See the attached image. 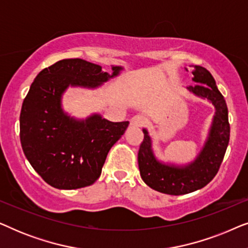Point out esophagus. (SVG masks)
Returning <instances> with one entry per match:
<instances>
[{"label":"esophagus","instance_id":"1","mask_svg":"<svg viewBox=\"0 0 248 248\" xmlns=\"http://www.w3.org/2000/svg\"><path fill=\"white\" fill-rule=\"evenodd\" d=\"M130 123L132 126H137V127H141L143 126V125L145 124V120L144 117L140 116V115H137V116H133L131 118Z\"/></svg>","mask_w":248,"mask_h":248}]
</instances>
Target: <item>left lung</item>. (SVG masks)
<instances>
[{
    "label": "left lung",
    "mask_w": 248,
    "mask_h": 248,
    "mask_svg": "<svg viewBox=\"0 0 248 248\" xmlns=\"http://www.w3.org/2000/svg\"><path fill=\"white\" fill-rule=\"evenodd\" d=\"M192 74L196 84L189 86L188 90L196 96L206 98L216 107L211 131L201 154L193 164L184 168L162 165L155 158L147 130H143L144 139L138 154L139 169L143 182L155 191L169 195L187 194L208 185L218 172L229 143L228 108L212 74L199 65L194 66Z\"/></svg>",
    "instance_id": "obj_1"
}]
</instances>
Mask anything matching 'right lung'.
I'll list each match as a JSON object with an SVG mask.
<instances>
[{
    "label": "right lung",
    "mask_w": 248,
    "mask_h": 248,
    "mask_svg": "<svg viewBox=\"0 0 248 248\" xmlns=\"http://www.w3.org/2000/svg\"><path fill=\"white\" fill-rule=\"evenodd\" d=\"M113 74L81 59L56 62L36 77L20 113V141L32 168L47 184L76 189L99 178L110 148L120 140L128 122H109L93 115L76 121L63 113L61 97L69 86L96 88Z\"/></svg>",
    "instance_id": "add662e5"
}]
</instances>
